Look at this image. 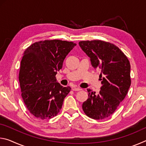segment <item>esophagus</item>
Returning a JSON list of instances; mask_svg holds the SVG:
<instances>
[{
  "label": "esophagus",
  "instance_id": "esophagus-1",
  "mask_svg": "<svg viewBox=\"0 0 146 146\" xmlns=\"http://www.w3.org/2000/svg\"><path fill=\"white\" fill-rule=\"evenodd\" d=\"M72 90H73V91H80V90H81V89H80V88H76V87H73V88H72Z\"/></svg>",
  "mask_w": 146,
  "mask_h": 146
}]
</instances>
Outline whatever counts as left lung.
Segmentation results:
<instances>
[{
  "mask_svg": "<svg viewBox=\"0 0 146 146\" xmlns=\"http://www.w3.org/2000/svg\"><path fill=\"white\" fill-rule=\"evenodd\" d=\"M78 44L90 58L93 67L100 69L102 84L98 94L88 89V98L82 104L83 111L93 119H104L115 111L129 90V61L117 46L108 42L95 40Z\"/></svg>",
  "mask_w": 146,
  "mask_h": 146,
  "instance_id": "obj_1",
  "label": "left lung"
}]
</instances>
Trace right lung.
<instances>
[{
  "mask_svg": "<svg viewBox=\"0 0 146 146\" xmlns=\"http://www.w3.org/2000/svg\"><path fill=\"white\" fill-rule=\"evenodd\" d=\"M76 45L46 40L33 43L24 51L19 76L21 96L29 111L38 119H50L57 115L70 92V86H62L55 76Z\"/></svg>",
  "mask_w": 146,
  "mask_h": 146,
  "instance_id": "obj_1",
  "label": "right lung"
}]
</instances>
